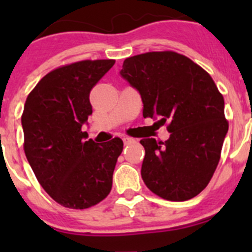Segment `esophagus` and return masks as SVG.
Masks as SVG:
<instances>
[{
	"mask_svg": "<svg viewBox=\"0 0 252 252\" xmlns=\"http://www.w3.org/2000/svg\"><path fill=\"white\" fill-rule=\"evenodd\" d=\"M123 141H124V144H126V145L131 144V142H135V140H134L133 138H129V136H126V138H123Z\"/></svg>",
	"mask_w": 252,
	"mask_h": 252,
	"instance_id": "esophagus-1",
	"label": "esophagus"
}]
</instances>
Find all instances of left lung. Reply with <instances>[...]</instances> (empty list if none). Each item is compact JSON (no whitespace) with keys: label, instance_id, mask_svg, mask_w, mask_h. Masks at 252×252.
Wrapping results in <instances>:
<instances>
[{"label":"left lung","instance_id":"left-lung-1","mask_svg":"<svg viewBox=\"0 0 252 252\" xmlns=\"http://www.w3.org/2000/svg\"><path fill=\"white\" fill-rule=\"evenodd\" d=\"M121 75L140 93L145 118L159 117L171 136L140 140L141 177L157 196L187 201L207 187L228 131L224 98L211 75L187 56L158 51L124 61Z\"/></svg>","mask_w":252,"mask_h":252}]
</instances>
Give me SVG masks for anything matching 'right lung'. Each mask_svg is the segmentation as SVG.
<instances>
[{
    "mask_svg": "<svg viewBox=\"0 0 252 252\" xmlns=\"http://www.w3.org/2000/svg\"><path fill=\"white\" fill-rule=\"evenodd\" d=\"M114 60H85L47 73L22 114L24 152L45 191L64 207L85 210L107 197L123 141L97 145L81 126L93 113L90 91Z\"/></svg>",
    "mask_w": 252,
    "mask_h": 252,
    "instance_id": "right-lung-1",
    "label": "right lung"
}]
</instances>
